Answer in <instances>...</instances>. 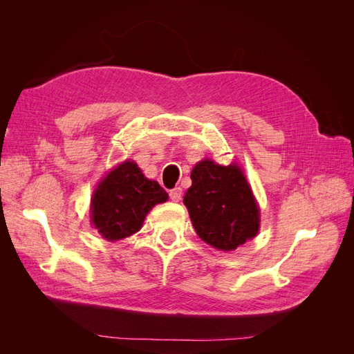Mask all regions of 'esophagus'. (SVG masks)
Masks as SVG:
<instances>
[{"mask_svg": "<svg viewBox=\"0 0 354 354\" xmlns=\"http://www.w3.org/2000/svg\"><path fill=\"white\" fill-rule=\"evenodd\" d=\"M181 195H183V190H181V187H174V189L169 190L171 201H174V202L181 201Z\"/></svg>", "mask_w": 354, "mask_h": 354, "instance_id": "1", "label": "esophagus"}]
</instances>
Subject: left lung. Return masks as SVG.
<instances>
[{"instance_id":"8db88e82","label":"left lung","mask_w":354,"mask_h":354,"mask_svg":"<svg viewBox=\"0 0 354 354\" xmlns=\"http://www.w3.org/2000/svg\"><path fill=\"white\" fill-rule=\"evenodd\" d=\"M185 195L198 236L220 251H233L257 236L260 208L242 169L203 159L192 169Z\"/></svg>"}]
</instances>
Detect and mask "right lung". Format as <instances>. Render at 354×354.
<instances>
[{"instance_id": "obj_1", "label": "right lung", "mask_w": 354, "mask_h": 354, "mask_svg": "<svg viewBox=\"0 0 354 354\" xmlns=\"http://www.w3.org/2000/svg\"><path fill=\"white\" fill-rule=\"evenodd\" d=\"M167 199L158 181L146 178L133 160H124L95 187L91 224L106 241H120L140 230L147 212Z\"/></svg>"}]
</instances>
